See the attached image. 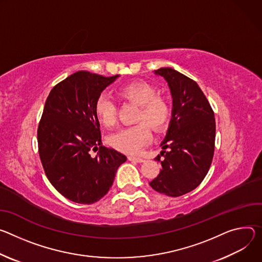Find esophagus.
<instances>
[{
    "label": "esophagus",
    "instance_id": "34e87169",
    "mask_svg": "<svg viewBox=\"0 0 262 262\" xmlns=\"http://www.w3.org/2000/svg\"><path fill=\"white\" fill-rule=\"evenodd\" d=\"M128 159L130 161H135V162H143L144 159L143 158H140V157H135V156H128Z\"/></svg>",
    "mask_w": 262,
    "mask_h": 262
}]
</instances>
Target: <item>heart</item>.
Segmentation results:
<instances>
[{
    "mask_svg": "<svg viewBox=\"0 0 262 262\" xmlns=\"http://www.w3.org/2000/svg\"><path fill=\"white\" fill-rule=\"evenodd\" d=\"M118 95L126 101L138 105L136 122L109 137L110 146L124 153L139 152L151 140L148 125L155 132H160L167 125L170 118V104L166 97L159 95L157 87L146 81H134L121 86ZM95 113L98 121L105 127H111L116 121V106L105 95H101L95 104ZM144 123H142V122Z\"/></svg>",
    "mask_w": 262,
    "mask_h": 262,
    "instance_id": "b5f03b06",
    "label": "heart"
}]
</instances>
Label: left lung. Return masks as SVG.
Here are the masks:
<instances>
[{
	"instance_id": "1",
	"label": "left lung",
	"mask_w": 262,
	"mask_h": 262,
	"mask_svg": "<svg viewBox=\"0 0 262 262\" xmlns=\"http://www.w3.org/2000/svg\"><path fill=\"white\" fill-rule=\"evenodd\" d=\"M154 73L168 84L172 110L160 143L162 151L155 158L161 169L150 185L160 193L180 196L198 187L209 170L214 153V113L196 82L170 68Z\"/></svg>"
}]
</instances>
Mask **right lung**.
I'll list each match as a JSON object with an SVG mask.
<instances>
[{
  "label": "right lung",
  "instance_id": "add662e5",
  "mask_svg": "<svg viewBox=\"0 0 262 262\" xmlns=\"http://www.w3.org/2000/svg\"><path fill=\"white\" fill-rule=\"evenodd\" d=\"M118 77L79 71L55 85L45 104L37 130L45 172L58 192L79 204L103 198L127 160L103 146L95 113L97 99Z\"/></svg>",
  "mask_w": 262,
  "mask_h": 262
}]
</instances>
